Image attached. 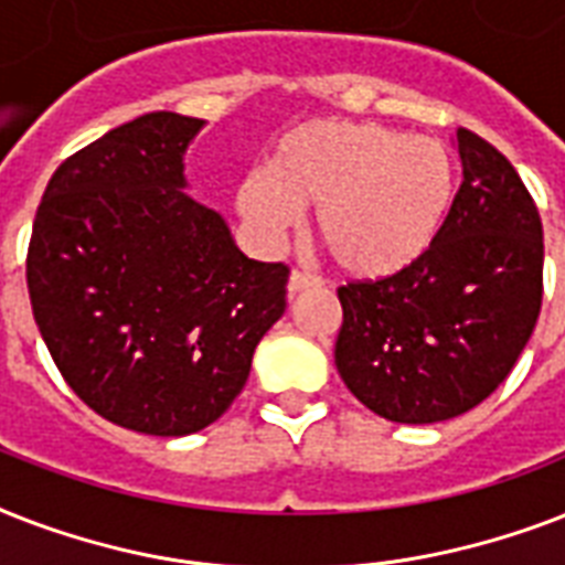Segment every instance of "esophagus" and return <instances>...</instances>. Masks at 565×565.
Listing matches in <instances>:
<instances>
[{"label":"esophagus","instance_id":"obj_1","mask_svg":"<svg viewBox=\"0 0 565 565\" xmlns=\"http://www.w3.org/2000/svg\"><path fill=\"white\" fill-rule=\"evenodd\" d=\"M313 287H322V278H319V275L292 269L290 281H287V292H290V296H296V292H301V290H313Z\"/></svg>","mask_w":565,"mask_h":565}]
</instances>
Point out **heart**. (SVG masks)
I'll return each mask as SVG.
<instances>
[{"label":"heart","instance_id":"heart-1","mask_svg":"<svg viewBox=\"0 0 565 565\" xmlns=\"http://www.w3.org/2000/svg\"><path fill=\"white\" fill-rule=\"evenodd\" d=\"M457 181L455 152L437 137L322 117L284 131L234 204L260 237L281 234L296 207H317L313 234L331 260L381 281L428 255L455 211Z\"/></svg>","mask_w":565,"mask_h":565}]
</instances>
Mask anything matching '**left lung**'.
Instances as JSON below:
<instances>
[{"instance_id": "8db88e82", "label": "left lung", "mask_w": 565, "mask_h": 565, "mask_svg": "<svg viewBox=\"0 0 565 565\" xmlns=\"http://www.w3.org/2000/svg\"><path fill=\"white\" fill-rule=\"evenodd\" d=\"M463 184L428 255L337 290L334 363L354 398L402 425L455 419L516 366L543 305V222L504 154L457 128Z\"/></svg>"}]
</instances>
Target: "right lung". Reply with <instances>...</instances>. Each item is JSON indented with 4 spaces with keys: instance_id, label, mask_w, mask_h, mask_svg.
Wrapping results in <instances>:
<instances>
[{
    "instance_id": "obj_1",
    "label": "right lung",
    "mask_w": 565,
    "mask_h": 565,
    "mask_svg": "<svg viewBox=\"0 0 565 565\" xmlns=\"http://www.w3.org/2000/svg\"><path fill=\"white\" fill-rule=\"evenodd\" d=\"M204 119L154 110L66 158L31 228V310L52 361L119 428L184 437L237 398L287 308L284 264L237 248L184 193Z\"/></svg>"
}]
</instances>
